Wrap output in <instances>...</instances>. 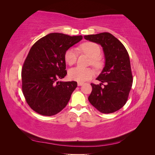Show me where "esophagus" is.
Listing matches in <instances>:
<instances>
[{
  "label": "esophagus",
  "mask_w": 155,
  "mask_h": 155,
  "mask_svg": "<svg viewBox=\"0 0 155 155\" xmlns=\"http://www.w3.org/2000/svg\"><path fill=\"white\" fill-rule=\"evenodd\" d=\"M84 84L82 83V82H78V86H81V85H83Z\"/></svg>",
  "instance_id": "obj_1"
}]
</instances>
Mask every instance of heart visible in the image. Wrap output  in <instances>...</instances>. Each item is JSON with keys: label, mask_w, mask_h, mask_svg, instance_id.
Instances as JSON below:
<instances>
[{"label": "heart", "mask_w": 155, "mask_h": 155, "mask_svg": "<svg viewBox=\"0 0 155 155\" xmlns=\"http://www.w3.org/2000/svg\"><path fill=\"white\" fill-rule=\"evenodd\" d=\"M82 52L91 58V64L95 68H99L101 66L98 58L100 56L101 50L97 44L92 42H85L81 44L80 47ZM78 51L75 48L68 49L64 54V60L69 66H72L77 61ZM95 72L91 68L75 67L70 69L68 71V75L70 80L83 82L87 81L94 76Z\"/></svg>", "instance_id": "1"}]
</instances>
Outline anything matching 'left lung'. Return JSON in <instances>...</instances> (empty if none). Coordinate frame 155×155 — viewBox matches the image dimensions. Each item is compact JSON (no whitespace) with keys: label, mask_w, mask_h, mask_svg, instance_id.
Returning <instances> with one entry per match:
<instances>
[{"label":"left lung","mask_w":155,"mask_h":155,"mask_svg":"<svg viewBox=\"0 0 155 155\" xmlns=\"http://www.w3.org/2000/svg\"><path fill=\"white\" fill-rule=\"evenodd\" d=\"M84 38L100 44L105 56V66L96 78L99 84H91L88 99L103 113H111L125 105L133 84L129 54L123 44L111 34L102 32L84 36ZM105 83V85L102 86Z\"/></svg>","instance_id":"left-lung-1"}]
</instances>
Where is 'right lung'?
Segmentation results:
<instances>
[{
	"label": "right lung",
	"mask_w": 155,
	"mask_h": 155,
	"mask_svg": "<svg viewBox=\"0 0 155 155\" xmlns=\"http://www.w3.org/2000/svg\"><path fill=\"white\" fill-rule=\"evenodd\" d=\"M82 38V36L50 33L30 48L22 69V89L34 111L51 116L67 105L77 82L58 80L67 74L65 52Z\"/></svg>",
	"instance_id": "obj_1"
}]
</instances>
